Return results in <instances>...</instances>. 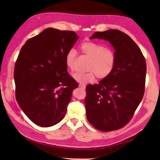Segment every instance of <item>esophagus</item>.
<instances>
[{
	"label": "esophagus",
	"mask_w": 160,
	"mask_h": 160,
	"mask_svg": "<svg viewBox=\"0 0 160 160\" xmlns=\"http://www.w3.org/2000/svg\"><path fill=\"white\" fill-rule=\"evenodd\" d=\"M79 87H80V88H81V89H85L86 86L84 85V84H79Z\"/></svg>",
	"instance_id": "esophagus-1"
}]
</instances>
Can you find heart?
<instances>
[{
  "label": "heart",
  "mask_w": 160,
  "mask_h": 160,
  "mask_svg": "<svg viewBox=\"0 0 160 160\" xmlns=\"http://www.w3.org/2000/svg\"><path fill=\"white\" fill-rule=\"evenodd\" d=\"M80 49L84 56L89 58L86 73H76L73 78L81 84L93 82L96 79H104L113 71L116 56L113 50L106 48L104 45L91 40H86L80 44ZM77 58V52L71 48L65 56V64L68 69L73 71Z\"/></svg>",
  "instance_id": "1"
}]
</instances>
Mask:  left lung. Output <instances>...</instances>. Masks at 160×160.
<instances>
[{"label":"left lung","mask_w":160,"mask_h":160,"mask_svg":"<svg viewBox=\"0 0 160 160\" xmlns=\"http://www.w3.org/2000/svg\"><path fill=\"white\" fill-rule=\"evenodd\" d=\"M93 38L111 43L116 63L109 76L87 86V118L98 130H118L128 123L143 98L147 64L137 44L120 30L96 32Z\"/></svg>","instance_id":"1"}]
</instances>
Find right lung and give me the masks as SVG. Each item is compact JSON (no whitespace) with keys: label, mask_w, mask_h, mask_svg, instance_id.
<instances>
[{"label":"right lung","mask_w":160,"mask_h":160,"mask_svg":"<svg viewBox=\"0 0 160 160\" xmlns=\"http://www.w3.org/2000/svg\"><path fill=\"white\" fill-rule=\"evenodd\" d=\"M78 36L48 28L26 41L13 72L16 99L33 123L49 127L62 120L78 84L67 72L65 56Z\"/></svg>","instance_id":"right-lung-1"}]
</instances>
